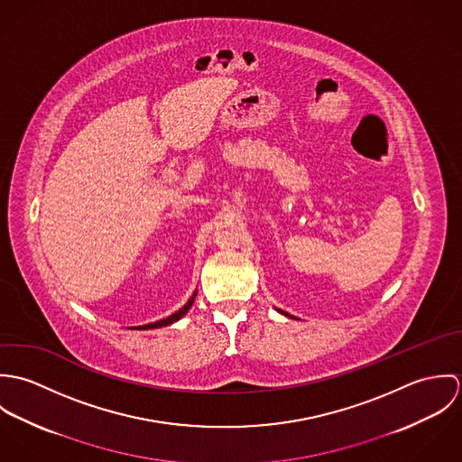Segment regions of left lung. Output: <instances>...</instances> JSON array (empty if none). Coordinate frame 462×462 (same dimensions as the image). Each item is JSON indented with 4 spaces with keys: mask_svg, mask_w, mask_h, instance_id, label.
Masks as SVG:
<instances>
[{
    "mask_svg": "<svg viewBox=\"0 0 462 462\" xmlns=\"http://www.w3.org/2000/svg\"><path fill=\"white\" fill-rule=\"evenodd\" d=\"M277 311H279V313H281V315H284V317H290V315H288V313H284V311H281V310H277Z\"/></svg>",
    "mask_w": 462,
    "mask_h": 462,
    "instance_id": "obj_1",
    "label": "left lung"
}]
</instances>
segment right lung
Masks as SVG:
<instances>
[{
  "instance_id": "1",
  "label": "right lung",
  "mask_w": 462,
  "mask_h": 462,
  "mask_svg": "<svg viewBox=\"0 0 462 462\" xmlns=\"http://www.w3.org/2000/svg\"><path fill=\"white\" fill-rule=\"evenodd\" d=\"M196 295H198V290H196L194 295L189 299V302H187L181 310H178L176 313H172L171 317H167V319H163V320H158V322H152V324H147V326H140V328H136V329H158V328H165V326H171V324L178 322L180 319H183V317L189 313V310L192 308V304H194V300H196ZM132 329H134V328H132Z\"/></svg>"
}]
</instances>
